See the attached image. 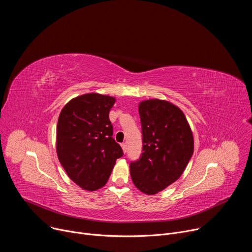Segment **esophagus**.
Listing matches in <instances>:
<instances>
[{"mask_svg": "<svg viewBox=\"0 0 252 252\" xmlns=\"http://www.w3.org/2000/svg\"><path fill=\"white\" fill-rule=\"evenodd\" d=\"M122 148H123V151L124 153L126 154V151H127V148H126V143H122Z\"/></svg>", "mask_w": 252, "mask_h": 252, "instance_id": "esophagus-1", "label": "esophagus"}]
</instances>
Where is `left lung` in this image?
<instances>
[{
	"instance_id": "left-lung-1",
	"label": "left lung",
	"mask_w": 252,
	"mask_h": 252,
	"mask_svg": "<svg viewBox=\"0 0 252 252\" xmlns=\"http://www.w3.org/2000/svg\"><path fill=\"white\" fill-rule=\"evenodd\" d=\"M142 133L140 158L129 163L133 185L156 194L179 178L193 154V135L185 114L166 100L138 105Z\"/></svg>"
}]
</instances>
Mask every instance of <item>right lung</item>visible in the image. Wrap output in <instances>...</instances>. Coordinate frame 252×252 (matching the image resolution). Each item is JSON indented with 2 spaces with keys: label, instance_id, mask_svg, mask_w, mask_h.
Listing matches in <instances>:
<instances>
[{
  "label": "right lung",
  "instance_id": "add662e5",
  "mask_svg": "<svg viewBox=\"0 0 252 252\" xmlns=\"http://www.w3.org/2000/svg\"><path fill=\"white\" fill-rule=\"evenodd\" d=\"M116 98L87 94L69 100L57 126V154L68 177L86 190H96L109 179L124 156L113 138L109 114Z\"/></svg>",
  "mask_w": 252,
  "mask_h": 252
}]
</instances>
